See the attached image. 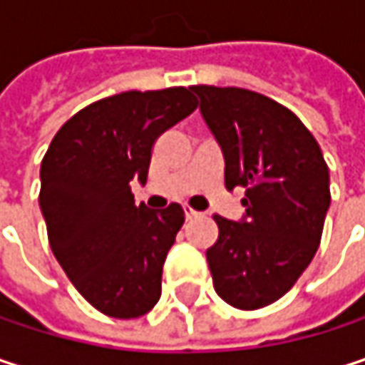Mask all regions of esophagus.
I'll list each match as a JSON object with an SVG mask.
<instances>
[{
  "instance_id": "1",
  "label": "esophagus",
  "mask_w": 365,
  "mask_h": 365,
  "mask_svg": "<svg viewBox=\"0 0 365 365\" xmlns=\"http://www.w3.org/2000/svg\"><path fill=\"white\" fill-rule=\"evenodd\" d=\"M183 213H185V217H187V220H192V217H198V215H200V213H198L196 209H192L190 205H183Z\"/></svg>"
}]
</instances>
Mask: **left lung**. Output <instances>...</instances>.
Here are the masks:
<instances>
[{
    "label": "left lung",
    "instance_id": "8db88e82",
    "mask_svg": "<svg viewBox=\"0 0 365 365\" xmlns=\"http://www.w3.org/2000/svg\"><path fill=\"white\" fill-rule=\"evenodd\" d=\"M224 154L226 187H245L241 222L215 215L207 250L217 296L255 311L287 294L319 247L329 207V171L300 118L245 88L190 86Z\"/></svg>",
    "mask_w": 365,
    "mask_h": 365
}]
</instances>
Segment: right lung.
Wrapping results in <instances>:
<instances>
[{"instance_id":"1","label":"right lung","mask_w":365,"mask_h":365,"mask_svg":"<svg viewBox=\"0 0 365 365\" xmlns=\"http://www.w3.org/2000/svg\"><path fill=\"white\" fill-rule=\"evenodd\" d=\"M194 110L183 86L106 97L71 115L41 160L39 209L50 250L103 315L135 319L160 298L183 209L135 205L130 182L145 183L156 139Z\"/></svg>"}]
</instances>
